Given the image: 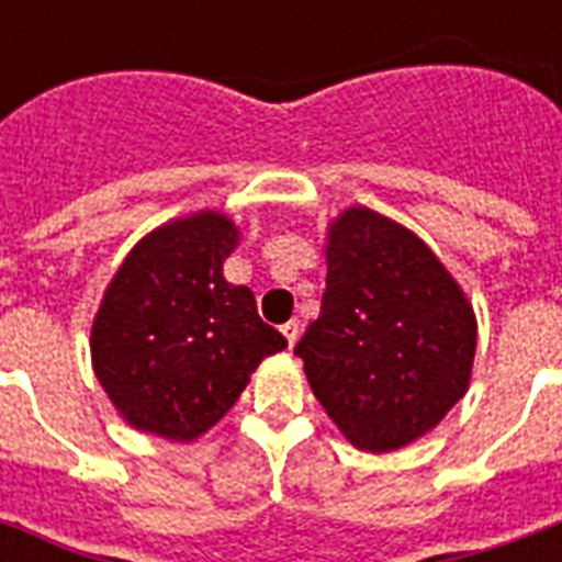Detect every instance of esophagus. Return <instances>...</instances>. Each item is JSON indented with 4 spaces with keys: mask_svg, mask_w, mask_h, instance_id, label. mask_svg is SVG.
Segmentation results:
<instances>
[{
    "mask_svg": "<svg viewBox=\"0 0 562 562\" xmlns=\"http://www.w3.org/2000/svg\"><path fill=\"white\" fill-rule=\"evenodd\" d=\"M282 335H285V341H289V347H294V344H297V335H300V324H297V321H289V324L282 326Z\"/></svg>",
    "mask_w": 562,
    "mask_h": 562,
    "instance_id": "obj_1",
    "label": "esophagus"
}]
</instances>
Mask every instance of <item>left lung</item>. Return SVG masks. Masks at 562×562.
Returning a JSON list of instances; mask_svg holds the SVG:
<instances>
[{
    "label": "left lung",
    "mask_w": 562,
    "mask_h": 562,
    "mask_svg": "<svg viewBox=\"0 0 562 562\" xmlns=\"http://www.w3.org/2000/svg\"><path fill=\"white\" fill-rule=\"evenodd\" d=\"M324 256L321 317L294 352L356 449L396 452L470 387L475 308L417 233L359 203L329 221Z\"/></svg>",
    "instance_id": "left-lung-1"
}]
</instances>
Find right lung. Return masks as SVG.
<instances>
[{"mask_svg": "<svg viewBox=\"0 0 562 562\" xmlns=\"http://www.w3.org/2000/svg\"><path fill=\"white\" fill-rule=\"evenodd\" d=\"M227 212L166 221L131 247L92 317L95 379L127 426L192 443L218 423L262 359L289 341L224 280L238 245Z\"/></svg>", "mask_w": 562, "mask_h": 562, "instance_id": "1", "label": "right lung"}]
</instances>
